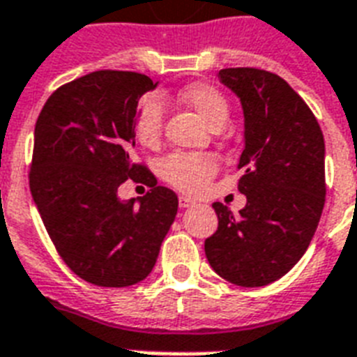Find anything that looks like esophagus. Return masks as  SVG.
<instances>
[{"mask_svg": "<svg viewBox=\"0 0 357 357\" xmlns=\"http://www.w3.org/2000/svg\"><path fill=\"white\" fill-rule=\"evenodd\" d=\"M196 206L195 200H190V198H187V196H179V207L181 209H187V207H192Z\"/></svg>", "mask_w": 357, "mask_h": 357, "instance_id": "1", "label": "esophagus"}]
</instances>
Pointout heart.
I'll list each match as a JSON object with an SVG mask.
<instances>
[{
	"mask_svg": "<svg viewBox=\"0 0 357 357\" xmlns=\"http://www.w3.org/2000/svg\"><path fill=\"white\" fill-rule=\"evenodd\" d=\"M179 100L195 109L211 128L228 122L229 107L222 92L209 83H189L179 91ZM165 107L159 96H146L137 107L133 120L135 137L146 148H153L161 139ZM218 162L207 153H172L161 161V176L176 189L198 195L217 174Z\"/></svg>",
	"mask_w": 357,
	"mask_h": 357,
	"instance_id": "1",
	"label": "heart"
}]
</instances>
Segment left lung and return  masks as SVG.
<instances>
[{"label": "left lung", "mask_w": 357, "mask_h": 357, "mask_svg": "<svg viewBox=\"0 0 357 357\" xmlns=\"http://www.w3.org/2000/svg\"><path fill=\"white\" fill-rule=\"evenodd\" d=\"M218 77L243 107L237 168L246 206L234 215L213 204L218 228L206 238V257L229 283L263 287L285 276L315 235L326 196L324 137L311 109L280 75L224 68Z\"/></svg>", "instance_id": "obj_1"}]
</instances>
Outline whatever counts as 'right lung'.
<instances>
[{"instance_id":"obj_1","label":"right lung","mask_w":357,"mask_h":357,"mask_svg":"<svg viewBox=\"0 0 357 357\" xmlns=\"http://www.w3.org/2000/svg\"><path fill=\"white\" fill-rule=\"evenodd\" d=\"M155 86L137 72H92L53 92L36 120L35 206L70 271L100 287L142 282L178 213L176 192L131 159L137 105ZM128 177L151 192L120 201Z\"/></svg>"}]
</instances>
